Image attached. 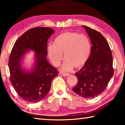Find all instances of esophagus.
<instances>
[{
  "instance_id": "34e87169",
  "label": "esophagus",
  "mask_w": 125,
  "mask_h": 125,
  "mask_svg": "<svg viewBox=\"0 0 125 125\" xmlns=\"http://www.w3.org/2000/svg\"><path fill=\"white\" fill-rule=\"evenodd\" d=\"M61 74H62L63 76H68L70 75V74L68 73H61Z\"/></svg>"
}]
</instances>
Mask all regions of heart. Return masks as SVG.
I'll return each instance as SVG.
<instances>
[{"label": "heart", "mask_w": 125, "mask_h": 125, "mask_svg": "<svg viewBox=\"0 0 125 125\" xmlns=\"http://www.w3.org/2000/svg\"><path fill=\"white\" fill-rule=\"evenodd\" d=\"M91 50V42L86 35L73 31H66L55 38L54 44L49 45L48 55L52 64L55 67H58L64 54L65 60L61 70L69 71L73 67L76 69L83 67L89 59Z\"/></svg>", "instance_id": "b5f03b06"}]
</instances>
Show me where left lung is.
I'll use <instances>...</instances> for the list:
<instances>
[{
    "label": "left lung",
    "mask_w": 125,
    "mask_h": 125,
    "mask_svg": "<svg viewBox=\"0 0 125 125\" xmlns=\"http://www.w3.org/2000/svg\"><path fill=\"white\" fill-rule=\"evenodd\" d=\"M82 26L92 46L89 60L75 73L78 82L73 90L82 97L92 98L105 91L113 76L112 55L109 44L102 34L87 26Z\"/></svg>",
    "instance_id": "8db88e82"
}]
</instances>
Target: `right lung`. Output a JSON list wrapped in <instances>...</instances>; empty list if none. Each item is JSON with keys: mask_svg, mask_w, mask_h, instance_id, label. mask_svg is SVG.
Wrapping results in <instances>:
<instances>
[{"mask_svg": "<svg viewBox=\"0 0 125 125\" xmlns=\"http://www.w3.org/2000/svg\"><path fill=\"white\" fill-rule=\"evenodd\" d=\"M54 30L49 27L30 29L19 38L10 52V79L19 96L26 102L38 103L48 93L52 81L58 76L56 69L47 60V41ZM29 49L35 52V65L31 72L21 68V61Z\"/></svg>", "mask_w": 125, "mask_h": 125, "instance_id": "add662e5", "label": "right lung"}]
</instances>
